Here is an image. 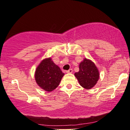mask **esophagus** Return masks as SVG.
<instances>
[{
  "mask_svg": "<svg viewBox=\"0 0 130 130\" xmlns=\"http://www.w3.org/2000/svg\"><path fill=\"white\" fill-rule=\"evenodd\" d=\"M72 72H73V70L72 69H69V70L66 71V72L68 73V74H71V73H72Z\"/></svg>",
  "mask_w": 130,
  "mask_h": 130,
  "instance_id": "obj_1",
  "label": "esophagus"
}]
</instances>
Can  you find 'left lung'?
<instances>
[{
	"instance_id": "1",
	"label": "left lung",
	"mask_w": 130,
	"mask_h": 130,
	"mask_svg": "<svg viewBox=\"0 0 130 130\" xmlns=\"http://www.w3.org/2000/svg\"><path fill=\"white\" fill-rule=\"evenodd\" d=\"M79 70L75 73L80 85L87 89L95 85L100 78V74L95 63L91 60L85 58L79 63Z\"/></svg>"
}]
</instances>
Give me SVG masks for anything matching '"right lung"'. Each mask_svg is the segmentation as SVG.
Here are the masks:
<instances>
[{"label": "right lung", "instance_id": "1", "mask_svg": "<svg viewBox=\"0 0 130 130\" xmlns=\"http://www.w3.org/2000/svg\"><path fill=\"white\" fill-rule=\"evenodd\" d=\"M64 75L59 67L49 58L42 61L36 68L35 78L42 89L51 92L58 87Z\"/></svg>", "mask_w": 130, "mask_h": 130}]
</instances>
